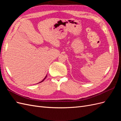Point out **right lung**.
<instances>
[{
	"label": "right lung",
	"mask_w": 121,
	"mask_h": 121,
	"mask_svg": "<svg viewBox=\"0 0 121 121\" xmlns=\"http://www.w3.org/2000/svg\"><path fill=\"white\" fill-rule=\"evenodd\" d=\"M46 77H47V76H46V77H45V78H44V79H43V80H42V81H41V82H39V83H41V82H43V81H44V79H45V78H46Z\"/></svg>",
	"instance_id": "add662e5"
}]
</instances>
